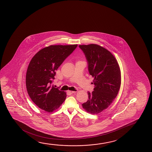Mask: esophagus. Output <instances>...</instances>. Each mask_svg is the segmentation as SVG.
I'll return each mask as SVG.
<instances>
[{
  "mask_svg": "<svg viewBox=\"0 0 152 152\" xmlns=\"http://www.w3.org/2000/svg\"><path fill=\"white\" fill-rule=\"evenodd\" d=\"M68 93H69L73 94V93H76V92H77V91H68Z\"/></svg>",
  "mask_w": 152,
  "mask_h": 152,
  "instance_id": "1",
  "label": "esophagus"
}]
</instances>
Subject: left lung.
<instances>
[{"instance_id": "obj_1", "label": "left lung", "mask_w": 152, "mask_h": 152, "mask_svg": "<svg viewBox=\"0 0 152 152\" xmlns=\"http://www.w3.org/2000/svg\"><path fill=\"white\" fill-rule=\"evenodd\" d=\"M94 78V91L82 104L87 112L97 114L108 107L117 96L121 84V72L116 59L107 49L97 44L80 45Z\"/></svg>"}]
</instances>
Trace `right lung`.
Instances as JSON below:
<instances>
[{"label":"right lung","instance_id":"obj_1","mask_svg":"<svg viewBox=\"0 0 152 152\" xmlns=\"http://www.w3.org/2000/svg\"><path fill=\"white\" fill-rule=\"evenodd\" d=\"M77 45H50L40 50L29 64L26 76L28 95L40 109L48 113L58 109L66 93L51 85L56 70Z\"/></svg>","mask_w":152,"mask_h":152}]
</instances>
